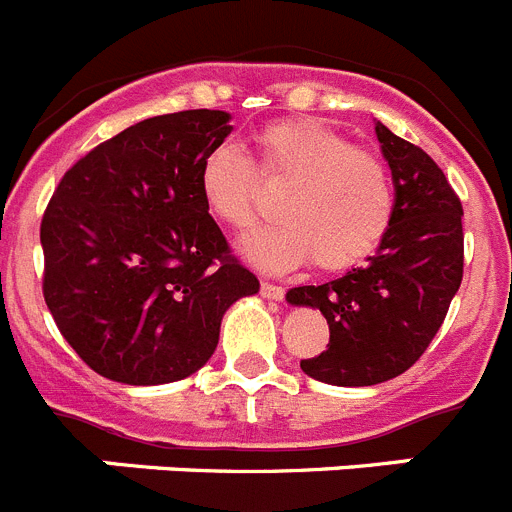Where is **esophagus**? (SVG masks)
I'll return each instance as SVG.
<instances>
[{"label":"esophagus","instance_id":"1","mask_svg":"<svg viewBox=\"0 0 512 512\" xmlns=\"http://www.w3.org/2000/svg\"><path fill=\"white\" fill-rule=\"evenodd\" d=\"M261 295H264L266 300H282L284 287H279V284H271V282H261Z\"/></svg>","mask_w":512,"mask_h":512}]
</instances>
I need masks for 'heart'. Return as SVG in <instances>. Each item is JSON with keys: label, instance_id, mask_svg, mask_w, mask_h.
Instances as JSON below:
<instances>
[{"label": "heart", "instance_id": "b5f03b06", "mask_svg": "<svg viewBox=\"0 0 512 512\" xmlns=\"http://www.w3.org/2000/svg\"><path fill=\"white\" fill-rule=\"evenodd\" d=\"M261 179L292 184L277 207L282 225L243 241L251 264L287 271L307 264L328 274L369 259L395 215V192L382 158L318 120L271 122L256 135ZM200 194L223 225L246 230L259 217V179L246 153L217 146L202 158Z\"/></svg>", "mask_w": 512, "mask_h": 512}]
</instances>
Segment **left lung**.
Masks as SVG:
<instances>
[{"instance_id":"8db88e82","label":"left lung","mask_w":512,"mask_h":512,"mask_svg":"<svg viewBox=\"0 0 512 512\" xmlns=\"http://www.w3.org/2000/svg\"><path fill=\"white\" fill-rule=\"evenodd\" d=\"M395 184V215L377 253L341 279L287 292L325 315L330 341L302 359L307 377L369 387L400 377L441 328L464 277L461 200L423 148L374 122Z\"/></svg>"}]
</instances>
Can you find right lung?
Masks as SVG:
<instances>
[{"instance_id":"1","label":"right lung","mask_w":512,"mask_h":512,"mask_svg":"<svg viewBox=\"0 0 512 512\" xmlns=\"http://www.w3.org/2000/svg\"><path fill=\"white\" fill-rule=\"evenodd\" d=\"M230 115L184 110L135 122L79 158L40 223L43 297L94 372L166 384L207 364L223 315L259 292L200 194L202 158Z\"/></svg>"}]
</instances>
